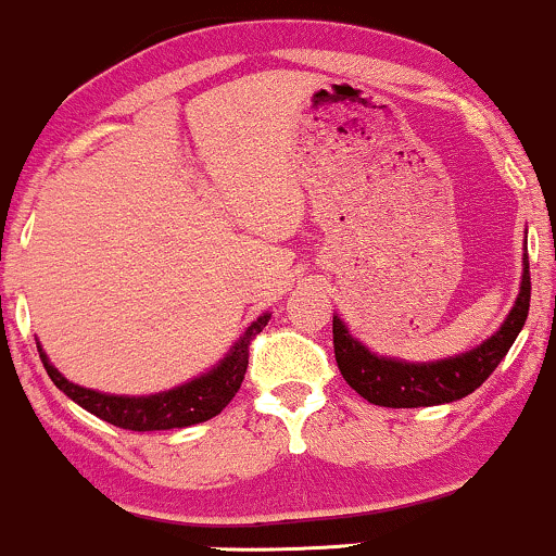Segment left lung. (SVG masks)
<instances>
[{
    "label": "left lung",
    "instance_id": "1",
    "mask_svg": "<svg viewBox=\"0 0 556 556\" xmlns=\"http://www.w3.org/2000/svg\"><path fill=\"white\" fill-rule=\"evenodd\" d=\"M528 305H531V271H528V256H522L518 300L502 327L478 348L431 363L384 358L355 340L342 318L334 316L331 331H334L337 366H340L342 379L363 400L381 407H431L463 400L494 374L507 350L518 340L520 329L526 327Z\"/></svg>",
    "mask_w": 556,
    "mask_h": 556
}]
</instances>
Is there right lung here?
I'll return each mask as SVG.
<instances>
[{
    "label": "right lung",
    "instance_id": "obj_1",
    "mask_svg": "<svg viewBox=\"0 0 556 556\" xmlns=\"http://www.w3.org/2000/svg\"><path fill=\"white\" fill-rule=\"evenodd\" d=\"M271 314L258 316L245 334L229 348V353L222 358L208 374L195 376L193 381L167 389V392L149 394V397H127V394H104L96 389H86L73 384L49 363L47 353L38 344L43 368L49 379L54 381L56 389L67 394L70 400L78 402L83 410L93 413L96 418L117 426V429L130 431H167V429H185V426L203 424V420L219 416L222 410L232 402L235 394L245 379L248 368V348L253 337L269 324Z\"/></svg>",
    "mask_w": 556,
    "mask_h": 556
}]
</instances>
